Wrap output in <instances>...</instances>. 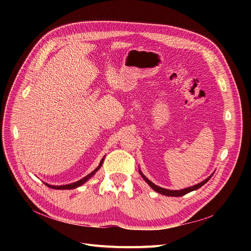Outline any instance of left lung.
Masks as SVG:
<instances>
[{"label": "left lung", "mask_w": 251, "mask_h": 251, "mask_svg": "<svg viewBox=\"0 0 251 251\" xmlns=\"http://www.w3.org/2000/svg\"><path fill=\"white\" fill-rule=\"evenodd\" d=\"M215 173V172H214ZM214 173L210 175V176H208L206 179H204L203 181H201V183H199V184H196V185H193V186H190V187H187V188H184V189H181V190H170V189H166V188H162V187H160V186H157V185H155L154 183H152L151 180H149L146 176H144L143 174H142V172L140 171V169H139V174H140V176L143 178V180L146 181L149 185L155 191V192H157V193H161V194H163V195H166V196H182V195H185V194H187V193H189V192H191V191H194V190H197L199 188H201L202 185H204V184L212 178V176L214 175Z\"/></svg>", "instance_id": "8db88e82"}]
</instances>
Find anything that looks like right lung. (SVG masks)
I'll return each instance as SVG.
<instances>
[{
	"label": "right lung",
	"instance_id": "add662e5",
	"mask_svg": "<svg viewBox=\"0 0 251 251\" xmlns=\"http://www.w3.org/2000/svg\"><path fill=\"white\" fill-rule=\"evenodd\" d=\"M105 156V155H104ZM104 156L102 157L101 159V161L100 162V165L92 171V172L90 173V174H88L87 176H85L84 178H82V179H80V180H78V181H76V182H74V183H71V184H67V185H59V186H56V185H50V184H48V183H45L46 185L48 186V187H50V188H52V189H60V190H63V189H74V188H77V187H79V186H81L82 184H84L86 181H88L92 176H94L98 171L100 169V167H101V165H102V163H103V160H104Z\"/></svg>",
	"mask_w": 251,
	"mask_h": 251
}]
</instances>
